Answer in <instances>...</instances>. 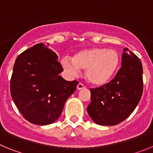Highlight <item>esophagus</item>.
I'll return each mask as SVG.
<instances>
[{
  "label": "esophagus",
  "instance_id": "1",
  "mask_svg": "<svg viewBox=\"0 0 153 153\" xmlns=\"http://www.w3.org/2000/svg\"><path fill=\"white\" fill-rule=\"evenodd\" d=\"M86 86L83 84L82 83H79L77 85V89L78 90H82V89H84Z\"/></svg>",
  "mask_w": 153,
  "mask_h": 153
}]
</instances>
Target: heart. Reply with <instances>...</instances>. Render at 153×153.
Masks as SVG:
<instances>
[{"instance_id":"obj_1","label":"heart","mask_w":153,"mask_h":153,"mask_svg":"<svg viewBox=\"0 0 153 153\" xmlns=\"http://www.w3.org/2000/svg\"><path fill=\"white\" fill-rule=\"evenodd\" d=\"M120 55L114 50L91 48L76 53L72 60L64 58L62 66L70 75L75 76L80 70H86V76L90 83L97 86L106 83L117 71Z\"/></svg>"}]
</instances>
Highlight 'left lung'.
Instances as JSON below:
<instances>
[{
	"label": "left lung",
	"mask_w": 153,
	"mask_h": 153,
	"mask_svg": "<svg viewBox=\"0 0 153 153\" xmlns=\"http://www.w3.org/2000/svg\"><path fill=\"white\" fill-rule=\"evenodd\" d=\"M143 90V65L140 58L124 48L122 67L110 82L90 89L91 102L86 109L95 123L114 126L132 114Z\"/></svg>",
	"instance_id": "1"
}]
</instances>
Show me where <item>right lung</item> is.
I'll list each match as a JSON object with an SVG mask.
<instances>
[{"label": "right lung", "mask_w": 153, "mask_h": 153, "mask_svg": "<svg viewBox=\"0 0 153 153\" xmlns=\"http://www.w3.org/2000/svg\"><path fill=\"white\" fill-rule=\"evenodd\" d=\"M57 59L56 53L43 43L26 50L16 59L10 94L20 113L31 123H54L79 83L60 76L63 69Z\"/></svg>", "instance_id": "right-lung-1"}]
</instances>
